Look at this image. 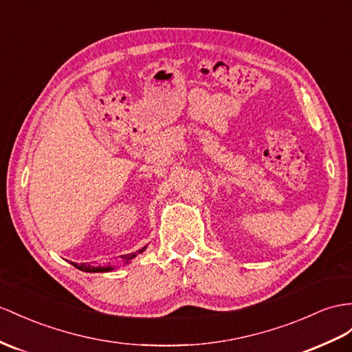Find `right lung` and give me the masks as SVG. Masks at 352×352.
<instances>
[{"label": "right lung", "mask_w": 352, "mask_h": 352, "mask_svg": "<svg viewBox=\"0 0 352 352\" xmlns=\"http://www.w3.org/2000/svg\"><path fill=\"white\" fill-rule=\"evenodd\" d=\"M146 250V247L144 248H141L140 251H137V253H131V254H124V256H122L124 260H131V258H133L135 256H137L138 253H142V251ZM73 266H76L77 269H80V270H83V272H108V270H113L114 267H111V266H90V265H86V263H73Z\"/></svg>", "instance_id": "obj_1"}]
</instances>
